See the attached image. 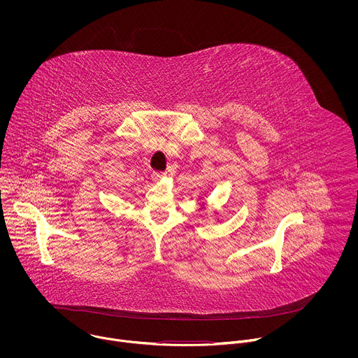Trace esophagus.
<instances>
[{"label": "esophagus", "instance_id": "34e87169", "mask_svg": "<svg viewBox=\"0 0 358 358\" xmlns=\"http://www.w3.org/2000/svg\"><path fill=\"white\" fill-rule=\"evenodd\" d=\"M165 175H166L165 172H161V171H154L153 173H152V179H153V182H158V180H161V179H162Z\"/></svg>", "mask_w": 358, "mask_h": 358}]
</instances>
